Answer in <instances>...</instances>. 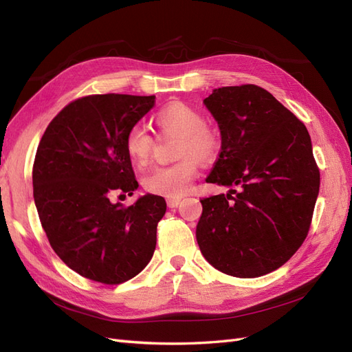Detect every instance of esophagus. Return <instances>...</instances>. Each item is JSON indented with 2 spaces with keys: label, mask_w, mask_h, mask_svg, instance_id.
<instances>
[{
  "label": "esophagus",
  "mask_w": 352,
  "mask_h": 352,
  "mask_svg": "<svg viewBox=\"0 0 352 352\" xmlns=\"http://www.w3.org/2000/svg\"><path fill=\"white\" fill-rule=\"evenodd\" d=\"M180 201H182V197H175V198H167V206L170 208H175L180 204Z\"/></svg>",
  "instance_id": "34e87169"
}]
</instances>
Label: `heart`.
Listing matches in <instances>:
<instances>
[{
  "label": "heart",
  "instance_id": "1",
  "mask_svg": "<svg viewBox=\"0 0 352 352\" xmlns=\"http://www.w3.org/2000/svg\"><path fill=\"white\" fill-rule=\"evenodd\" d=\"M154 120L163 132L179 135L175 157L180 160L151 170L142 179V185L155 195L182 197L189 192L198 175V162L208 163L219 154L220 138L207 126L204 114L184 102H173L158 110ZM153 148V136L142 126H133L124 138L126 154L138 167L150 163Z\"/></svg>",
  "mask_w": 352,
  "mask_h": 352
}]
</instances>
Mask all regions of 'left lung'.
<instances>
[{
    "mask_svg": "<svg viewBox=\"0 0 352 352\" xmlns=\"http://www.w3.org/2000/svg\"><path fill=\"white\" fill-rule=\"evenodd\" d=\"M204 104L221 133L207 182L238 188L201 199L199 250L223 273L258 278L289 260L310 230L320 188L310 135L257 85L214 89Z\"/></svg>",
    "mask_w": 352,
    "mask_h": 352,
    "instance_id": "obj_1",
    "label": "left lung"
}]
</instances>
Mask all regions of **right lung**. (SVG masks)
<instances>
[{
	"label": "right lung",
	"mask_w": 352,
	"mask_h": 352,
	"mask_svg": "<svg viewBox=\"0 0 352 352\" xmlns=\"http://www.w3.org/2000/svg\"><path fill=\"white\" fill-rule=\"evenodd\" d=\"M154 104V95H87L41 138L32 180L42 229L61 261L89 280L123 283L153 258L164 198L146 194L126 207L111 197L138 188L124 138Z\"/></svg>",
	"instance_id": "1"
}]
</instances>
